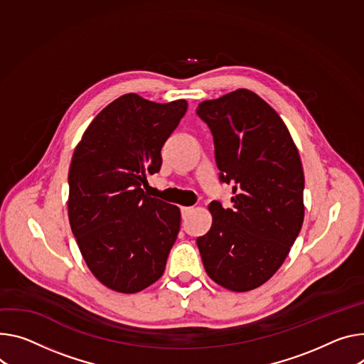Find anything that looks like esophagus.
I'll list each match as a JSON object with an SVG mask.
<instances>
[{
    "label": "esophagus",
    "mask_w": 364,
    "mask_h": 364,
    "mask_svg": "<svg viewBox=\"0 0 364 364\" xmlns=\"http://www.w3.org/2000/svg\"><path fill=\"white\" fill-rule=\"evenodd\" d=\"M180 210H181V216H183V218H186V216L193 210V208H181Z\"/></svg>",
    "instance_id": "obj_1"
}]
</instances>
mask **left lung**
Segmentation results:
<instances>
[{
    "mask_svg": "<svg viewBox=\"0 0 364 364\" xmlns=\"http://www.w3.org/2000/svg\"><path fill=\"white\" fill-rule=\"evenodd\" d=\"M196 113L212 132L219 181L232 184V208L213 200L212 228L196 242L213 282L248 291L279 270L301 232L299 152L280 116L250 90L203 102Z\"/></svg>",
    "mask_w": 364,
    "mask_h": 364,
    "instance_id": "8db88e82",
    "label": "left lung"
}]
</instances>
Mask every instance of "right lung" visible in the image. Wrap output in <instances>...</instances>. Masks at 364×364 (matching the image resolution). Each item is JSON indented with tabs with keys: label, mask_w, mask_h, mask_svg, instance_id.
<instances>
[{
	"label": "right lung",
	"mask_w": 364,
	"mask_h": 364,
	"mask_svg": "<svg viewBox=\"0 0 364 364\" xmlns=\"http://www.w3.org/2000/svg\"><path fill=\"white\" fill-rule=\"evenodd\" d=\"M187 102L159 105L124 94L90 123L75 148L68 215L91 273L120 293H136L164 273L180 230V209L144 193L161 149Z\"/></svg>",
	"instance_id": "obj_1"
}]
</instances>
